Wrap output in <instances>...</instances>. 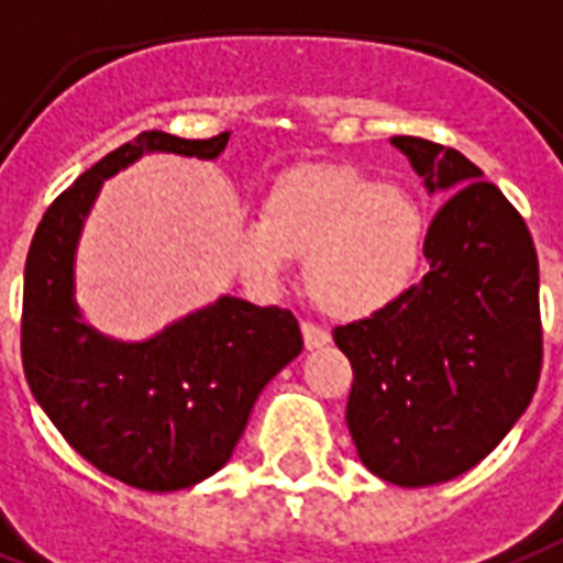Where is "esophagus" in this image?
<instances>
[{
    "instance_id": "34e87169",
    "label": "esophagus",
    "mask_w": 563,
    "mask_h": 563,
    "mask_svg": "<svg viewBox=\"0 0 563 563\" xmlns=\"http://www.w3.org/2000/svg\"><path fill=\"white\" fill-rule=\"evenodd\" d=\"M300 332H303L306 350H318V346H327L329 341H332V335H329L327 329L318 327V323H312V321L300 323Z\"/></svg>"
}]
</instances>
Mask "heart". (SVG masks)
I'll return each mask as SVG.
<instances>
[{
  "instance_id": "heart-1",
  "label": "heart",
  "mask_w": 563,
  "mask_h": 563,
  "mask_svg": "<svg viewBox=\"0 0 563 563\" xmlns=\"http://www.w3.org/2000/svg\"><path fill=\"white\" fill-rule=\"evenodd\" d=\"M424 210L401 185L355 167L309 164L283 173L236 236V266L254 289H277L306 257V286L323 312L367 318L413 286L424 254Z\"/></svg>"
}]
</instances>
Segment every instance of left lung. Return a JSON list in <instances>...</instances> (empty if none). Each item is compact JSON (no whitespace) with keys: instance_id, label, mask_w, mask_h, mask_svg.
I'll return each mask as SVG.
<instances>
[{"instance_id":"8db88e82","label":"left lung","mask_w":563,"mask_h":563,"mask_svg":"<svg viewBox=\"0 0 563 563\" xmlns=\"http://www.w3.org/2000/svg\"><path fill=\"white\" fill-rule=\"evenodd\" d=\"M390 144L445 196L424 236L431 268L332 335L353 364L346 424L361 463L419 488L486 460L529 408L543 361L538 254L515 205L463 153L413 135Z\"/></svg>"}]
</instances>
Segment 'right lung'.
<instances>
[{
	"instance_id": "add662e5",
	"label": "right lung",
	"mask_w": 563,
	"mask_h": 563,
	"mask_svg": "<svg viewBox=\"0 0 563 563\" xmlns=\"http://www.w3.org/2000/svg\"><path fill=\"white\" fill-rule=\"evenodd\" d=\"M231 132H141L48 205L25 260L22 367L45 416L98 472L141 492L196 486L231 460L263 387L303 350L297 318L240 297L123 344L80 318L75 251L103 178L144 153L217 158Z\"/></svg>"
}]
</instances>
